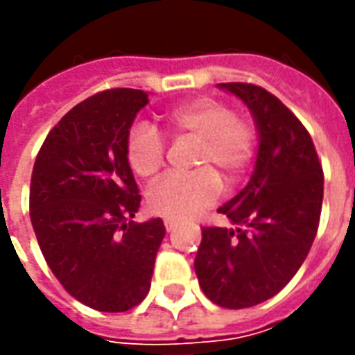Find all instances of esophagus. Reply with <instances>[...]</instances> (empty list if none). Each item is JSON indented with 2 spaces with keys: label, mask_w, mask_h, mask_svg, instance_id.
<instances>
[{
  "label": "esophagus",
  "mask_w": 355,
  "mask_h": 355,
  "mask_svg": "<svg viewBox=\"0 0 355 355\" xmlns=\"http://www.w3.org/2000/svg\"><path fill=\"white\" fill-rule=\"evenodd\" d=\"M177 226H178L177 220H171V218H167V220H165V230L167 232H175L177 230Z\"/></svg>",
  "instance_id": "1"
}]
</instances>
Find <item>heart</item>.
<instances>
[{"instance_id": "1", "label": "heart", "mask_w": 355, "mask_h": 355, "mask_svg": "<svg viewBox=\"0 0 355 355\" xmlns=\"http://www.w3.org/2000/svg\"><path fill=\"white\" fill-rule=\"evenodd\" d=\"M163 125L173 139L198 142L196 169L200 173L162 178L148 190V207L163 218L186 220L220 198V180L213 170L228 184L241 178L253 159L257 132L249 119L234 116L228 104L211 96L171 108L163 116ZM165 140L154 125L135 123L127 132L125 155L139 177L157 175L165 163Z\"/></svg>"}]
</instances>
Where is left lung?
<instances>
[{"mask_svg":"<svg viewBox=\"0 0 355 355\" xmlns=\"http://www.w3.org/2000/svg\"><path fill=\"white\" fill-rule=\"evenodd\" d=\"M254 119L253 175L218 213L236 228H203L196 275L209 300L249 308L277 295L302 266L318 232L323 169L312 137L279 98L251 83H218Z\"/></svg>","mask_w":355,"mask_h":355,"instance_id":"left-lung-1","label":"left lung"}]
</instances>
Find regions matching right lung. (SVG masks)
Returning a JSON list of instances; mask_svg holds the SVG:
<instances>
[{
	"label": "right lung",
	"mask_w": 355,
	"mask_h": 355,
	"mask_svg": "<svg viewBox=\"0 0 355 355\" xmlns=\"http://www.w3.org/2000/svg\"><path fill=\"white\" fill-rule=\"evenodd\" d=\"M139 89L89 96L58 121L35 157L30 218L51 272L81 304L127 312L150 291L162 218L135 223L140 193L125 155Z\"/></svg>",
	"instance_id": "obj_1"
}]
</instances>
